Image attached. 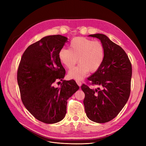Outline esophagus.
<instances>
[{
    "instance_id": "1",
    "label": "esophagus",
    "mask_w": 146,
    "mask_h": 146,
    "mask_svg": "<svg viewBox=\"0 0 146 146\" xmlns=\"http://www.w3.org/2000/svg\"><path fill=\"white\" fill-rule=\"evenodd\" d=\"M76 83H77V85L79 86H81L82 85V82L80 81V80H76Z\"/></svg>"
}]
</instances>
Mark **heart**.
Masks as SVG:
<instances>
[{
  "label": "heart",
  "instance_id": "heart-1",
  "mask_svg": "<svg viewBox=\"0 0 146 146\" xmlns=\"http://www.w3.org/2000/svg\"><path fill=\"white\" fill-rule=\"evenodd\" d=\"M69 48L61 49L58 56L61 62L68 69L72 68L78 61L80 63L69 71L70 78L80 80L88 71H97L104 62L105 48L99 41L76 37L70 41Z\"/></svg>",
  "mask_w": 146,
  "mask_h": 146
}]
</instances>
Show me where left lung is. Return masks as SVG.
I'll list each match as a JSON object with an SVG mask.
<instances>
[{
    "label": "left lung",
    "instance_id": "left-lung-1",
    "mask_svg": "<svg viewBox=\"0 0 146 146\" xmlns=\"http://www.w3.org/2000/svg\"><path fill=\"white\" fill-rule=\"evenodd\" d=\"M99 39L105 48L104 62L100 68L88 78L91 85L102 89H91L83 84L85 97V113L91 121L105 123L115 117L126 104L130 94L132 68L123 48L103 34L90 35Z\"/></svg>",
    "mask_w": 146,
    "mask_h": 146
}]
</instances>
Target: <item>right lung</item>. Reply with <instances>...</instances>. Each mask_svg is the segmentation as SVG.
Segmentation results:
<instances>
[{"mask_svg":"<svg viewBox=\"0 0 146 146\" xmlns=\"http://www.w3.org/2000/svg\"><path fill=\"white\" fill-rule=\"evenodd\" d=\"M68 38L50 35L29 46L17 69V80L25 107L39 121L54 123L65 117L67 100L78 89L76 81L63 80L66 70L58 54Z\"/></svg>","mask_w":146,"mask_h":146,"instance_id":"1","label":"right lung"}]
</instances>
